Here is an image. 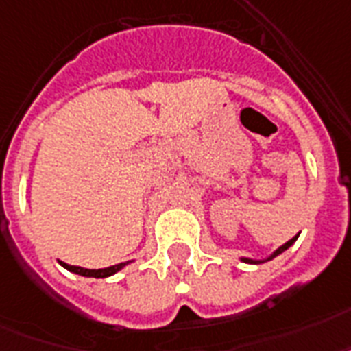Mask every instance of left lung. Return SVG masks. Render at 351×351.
Masks as SVG:
<instances>
[{
	"label": "left lung",
	"instance_id": "8db88e82",
	"mask_svg": "<svg viewBox=\"0 0 351 351\" xmlns=\"http://www.w3.org/2000/svg\"><path fill=\"white\" fill-rule=\"evenodd\" d=\"M295 240H298V236H294V238H292V240H289V241H287V243H285V245H281V247H279V249L276 250L274 254L270 256L269 259H272V258H276V256H279V254H281V252H283V250H287V249H289L290 245L294 243ZM243 261H245V263H263V261H252V259H247V258H243Z\"/></svg>",
	"mask_w": 351,
	"mask_h": 351
}]
</instances>
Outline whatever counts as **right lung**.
<instances>
[{"label": "right lung", "instance_id": "obj_1", "mask_svg": "<svg viewBox=\"0 0 351 351\" xmlns=\"http://www.w3.org/2000/svg\"><path fill=\"white\" fill-rule=\"evenodd\" d=\"M61 265L66 270H70V272H75V274L86 276V278H108V276H113L115 272H119V270H121L126 263H119V265H113V267H108V269H97V270L82 269V267H75V265L62 263V261H61Z\"/></svg>", "mask_w": 351, "mask_h": 351}]
</instances>
